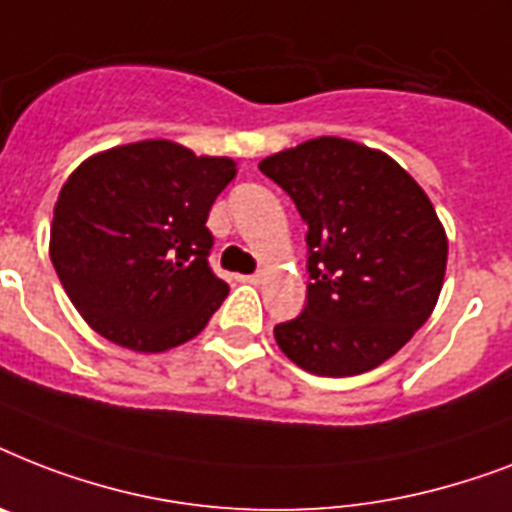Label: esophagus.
Returning <instances> with one entry per match:
<instances>
[{
  "label": "esophagus",
  "instance_id": "34e87169",
  "mask_svg": "<svg viewBox=\"0 0 512 512\" xmlns=\"http://www.w3.org/2000/svg\"><path fill=\"white\" fill-rule=\"evenodd\" d=\"M244 284H260L263 281V273H249V276H239Z\"/></svg>",
  "mask_w": 512,
  "mask_h": 512
}]
</instances>
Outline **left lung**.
<instances>
[{
	"label": "left lung",
	"mask_w": 512,
	"mask_h": 512,
	"mask_svg": "<svg viewBox=\"0 0 512 512\" xmlns=\"http://www.w3.org/2000/svg\"><path fill=\"white\" fill-rule=\"evenodd\" d=\"M308 225V303L273 337L319 377L364 374L396 356L444 287L449 241L428 193L377 148L313 138L260 162Z\"/></svg>",
	"instance_id": "obj_1"
}]
</instances>
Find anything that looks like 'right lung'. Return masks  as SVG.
<instances>
[{"label":"right lung","mask_w":512,"mask_h":512,"mask_svg":"<svg viewBox=\"0 0 512 512\" xmlns=\"http://www.w3.org/2000/svg\"><path fill=\"white\" fill-rule=\"evenodd\" d=\"M236 177L228 156L138 140L84 159L63 183L50 260L98 335L162 353L193 340L228 295L207 263L209 209Z\"/></svg>","instance_id":"add662e5"}]
</instances>
